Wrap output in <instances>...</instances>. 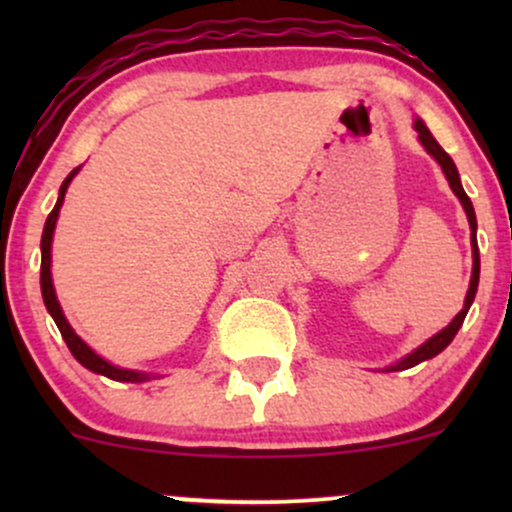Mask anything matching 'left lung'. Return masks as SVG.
Here are the masks:
<instances>
[{
	"instance_id": "1",
	"label": "left lung",
	"mask_w": 512,
	"mask_h": 512,
	"mask_svg": "<svg viewBox=\"0 0 512 512\" xmlns=\"http://www.w3.org/2000/svg\"><path fill=\"white\" fill-rule=\"evenodd\" d=\"M414 129L416 132H419V142L424 144V149L428 151V154H431L433 158H436V161L440 163V168H443V173H445V178H448V182H450V187H452V192H455L457 195V199H460L462 202V207H464V214H467V221H469V228H472V257H474V264H472V279H469V291H467V298H464V305H462V310L460 313H457L455 317H452V322L448 327H445V330H440L438 334H433L431 339H428V342H424L419 346V349H414L411 351V354H407L402 358V361H397L395 366H390V368H385V370H407V368H411V366H419L421 361H428V358H433V356H438L440 351L445 349V346H448L452 339H455V334H457V330H460L462 327V322H464V317H467V310H469V305L474 303V296H477V286H479V245H477V216H474V207H472V199L467 197V192L462 190V182H460V173H457V168H455V163H452V158L445 154L443 151V146H440L436 139H433V134L428 132V127L424 125V122L419 120V117H416L414 120Z\"/></svg>"
}]
</instances>
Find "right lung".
<instances>
[{
    "instance_id": "right-lung-1",
    "label": "right lung",
    "mask_w": 512,
    "mask_h": 512,
    "mask_svg": "<svg viewBox=\"0 0 512 512\" xmlns=\"http://www.w3.org/2000/svg\"><path fill=\"white\" fill-rule=\"evenodd\" d=\"M76 173H79V168H74L72 173H69L67 178H64L62 187H60V197H57L55 209L50 211L48 221H45L43 240H40V252H43V260H40V291H43L45 308H48V313L52 315V320H55V325L60 327L62 339H64V342H67L69 351H72V356L81 363V366L88 368V370H93V373H98V375H105V378H110V380H117V383H144V380L156 378V375L142 373V370L117 368V366H113V363H108V361H105V358L98 356L96 351H93L91 346H88L84 339H81L79 334L72 330V325H69L67 317H64L62 308H60V301H57V296H55V286H52V274H50V264H52V233H55V223H57V216H60L64 195H67V187H69V182H72V178H74Z\"/></svg>"
}]
</instances>
